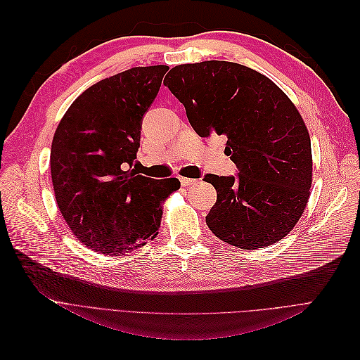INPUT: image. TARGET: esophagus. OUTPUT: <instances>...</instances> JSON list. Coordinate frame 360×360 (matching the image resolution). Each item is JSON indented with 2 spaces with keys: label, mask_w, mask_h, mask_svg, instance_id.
<instances>
[{
  "label": "esophagus",
  "mask_w": 360,
  "mask_h": 360,
  "mask_svg": "<svg viewBox=\"0 0 360 360\" xmlns=\"http://www.w3.org/2000/svg\"><path fill=\"white\" fill-rule=\"evenodd\" d=\"M195 181L197 180H192V179H186V177H180V183H181V186H191V184H193Z\"/></svg>",
  "instance_id": "1"
}]
</instances>
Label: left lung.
Returning <instances> with one entry per match:
<instances>
[{"instance_id":"obj_1","label":"left lung","mask_w":360,"mask_h":360,"mask_svg":"<svg viewBox=\"0 0 360 360\" xmlns=\"http://www.w3.org/2000/svg\"><path fill=\"white\" fill-rule=\"evenodd\" d=\"M163 82L195 132L228 138L225 155L236 163V176H204L217 193L207 226L240 249L279 242L297 224L312 181L311 139L296 106L267 76L230 61L181 64Z\"/></svg>"}]
</instances>
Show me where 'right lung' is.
Segmentation results:
<instances>
[{
    "instance_id": "obj_1",
    "label": "right lung",
    "mask_w": 360,
    "mask_h": 360,
    "mask_svg": "<svg viewBox=\"0 0 360 360\" xmlns=\"http://www.w3.org/2000/svg\"><path fill=\"white\" fill-rule=\"evenodd\" d=\"M168 66L132 68L86 89L64 114L51 147L58 209L86 248L127 254L153 240L162 202L179 179L155 180L132 168L146 112Z\"/></svg>"
}]
</instances>
